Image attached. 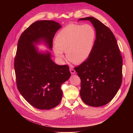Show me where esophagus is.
<instances>
[{
	"instance_id": "obj_1",
	"label": "esophagus",
	"mask_w": 133,
	"mask_h": 133,
	"mask_svg": "<svg viewBox=\"0 0 133 133\" xmlns=\"http://www.w3.org/2000/svg\"><path fill=\"white\" fill-rule=\"evenodd\" d=\"M70 71L71 75H74V74H75L76 73V71L73 69V67H70Z\"/></svg>"
}]
</instances>
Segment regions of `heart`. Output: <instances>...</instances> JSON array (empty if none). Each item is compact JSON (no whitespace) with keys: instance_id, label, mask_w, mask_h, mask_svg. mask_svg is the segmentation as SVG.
I'll use <instances>...</instances> for the list:
<instances>
[{"instance_id":"heart-1","label":"heart","mask_w":133,"mask_h":133,"mask_svg":"<svg viewBox=\"0 0 133 133\" xmlns=\"http://www.w3.org/2000/svg\"><path fill=\"white\" fill-rule=\"evenodd\" d=\"M96 39L94 28L90 24H69L56 35L54 52L60 60L64 58L63 51L74 63L85 62L93 51Z\"/></svg>"}]
</instances>
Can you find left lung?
Wrapping results in <instances>:
<instances>
[{"mask_svg":"<svg viewBox=\"0 0 133 133\" xmlns=\"http://www.w3.org/2000/svg\"><path fill=\"white\" fill-rule=\"evenodd\" d=\"M78 21H90L96 31L90 56L75 68L81 80L80 94L86 104L100 107L109 103L120 89L123 58L116 37L107 26L93 17Z\"/></svg>","mask_w":133,"mask_h":133,"instance_id":"8db88e82","label":"left lung"}]
</instances>
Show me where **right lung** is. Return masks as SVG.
Masks as SVG:
<instances>
[{
    "instance_id": "right-lung-1",
    "label": "right lung",
    "mask_w": 133,
    "mask_h": 133,
    "mask_svg": "<svg viewBox=\"0 0 133 133\" xmlns=\"http://www.w3.org/2000/svg\"><path fill=\"white\" fill-rule=\"evenodd\" d=\"M61 27L53 21H36L22 33L18 41L14 63L17 89L38 109L49 110L59 104L61 85L71 76L67 65L56 64L50 53H39L34 46L42 40L51 49L53 37Z\"/></svg>"
}]
</instances>
